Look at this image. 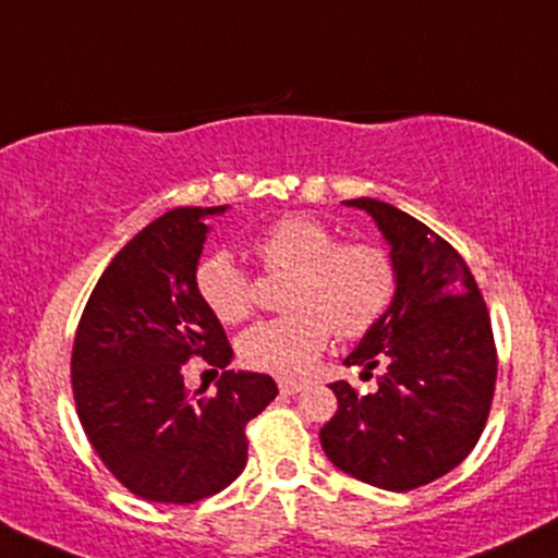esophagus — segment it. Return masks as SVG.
I'll return each instance as SVG.
<instances>
[{"instance_id":"esophagus-1","label":"esophagus","mask_w":558,"mask_h":558,"mask_svg":"<svg viewBox=\"0 0 558 558\" xmlns=\"http://www.w3.org/2000/svg\"><path fill=\"white\" fill-rule=\"evenodd\" d=\"M278 388H280V393L293 396V393H299V390H304V388H306V383H301V380H291V377H280V380H278Z\"/></svg>"}]
</instances>
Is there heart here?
<instances>
[{
  "instance_id": "heart-1",
  "label": "heart",
  "mask_w": 558,
  "mask_h": 558,
  "mask_svg": "<svg viewBox=\"0 0 558 558\" xmlns=\"http://www.w3.org/2000/svg\"><path fill=\"white\" fill-rule=\"evenodd\" d=\"M270 272H291L283 304L288 315L248 328L239 354L248 367L272 375H304L323 354L336 330L360 338L388 312L396 270L373 243H338L328 226L291 215L275 220L254 243ZM194 283L198 299L226 325L252 315V280L230 252L198 259Z\"/></svg>"
}]
</instances>
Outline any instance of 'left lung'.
Here are the masks:
<instances>
[{"label":"left lung","instance_id":"1","mask_svg":"<svg viewBox=\"0 0 558 558\" xmlns=\"http://www.w3.org/2000/svg\"><path fill=\"white\" fill-rule=\"evenodd\" d=\"M375 220L390 248L388 312L345 356L373 393L330 383L338 412L319 430L338 470L383 490H412L462 464L488 420L496 345L483 293L457 248L412 215L377 198L343 202Z\"/></svg>","mask_w":558,"mask_h":558}]
</instances>
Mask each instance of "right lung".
<instances>
[{
  "label": "right lung",
  "instance_id": "add662e5",
  "mask_svg": "<svg viewBox=\"0 0 558 558\" xmlns=\"http://www.w3.org/2000/svg\"><path fill=\"white\" fill-rule=\"evenodd\" d=\"M222 207H178L133 235L96 283L73 343V390L94 451L128 490L157 504H194L246 466V425L278 396L270 375L228 369L220 319L194 272ZM204 355L227 373L218 393L182 386Z\"/></svg>",
  "mask_w": 558,
  "mask_h": 558
}]
</instances>
